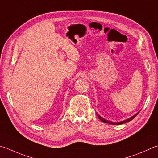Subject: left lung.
Returning <instances> with one entry per match:
<instances>
[{
	"instance_id": "8db88e82",
	"label": "left lung",
	"mask_w": 158,
	"mask_h": 158,
	"mask_svg": "<svg viewBox=\"0 0 158 158\" xmlns=\"http://www.w3.org/2000/svg\"><path fill=\"white\" fill-rule=\"evenodd\" d=\"M138 114H139V112L137 113L136 114H135L134 116H133L132 117H131V118H129V119H127L126 120H124V121H121V122H118V123H113V122L108 121V120H106V119H104V118H101V117L99 115H97V116H98V118H99V119L101 120V121L103 122V123H109V124H111V125H121V124H123V123H127V122L131 121V120L134 119V118H135V117L138 115Z\"/></svg>"
}]
</instances>
